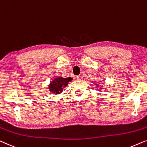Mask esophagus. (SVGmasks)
Listing matches in <instances>:
<instances>
[{"label": "esophagus", "instance_id": "34e87169", "mask_svg": "<svg viewBox=\"0 0 147 147\" xmlns=\"http://www.w3.org/2000/svg\"><path fill=\"white\" fill-rule=\"evenodd\" d=\"M76 79H77L78 81H81V80L83 79V77H82L81 75H78L77 76V78H76Z\"/></svg>", "mask_w": 147, "mask_h": 147}]
</instances>
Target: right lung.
<instances>
[{
	"mask_svg": "<svg viewBox=\"0 0 147 147\" xmlns=\"http://www.w3.org/2000/svg\"><path fill=\"white\" fill-rule=\"evenodd\" d=\"M71 80L72 79L70 77L56 78L53 81L51 82L50 85L49 86V89H50V91L53 92L54 93L59 94L62 93L63 88L66 87Z\"/></svg>",
	"mask_w": 147,
	"mask_h": 147,
	"instance_id": "right-lung-1",
	"label": "right lung"
}]
</instances>
